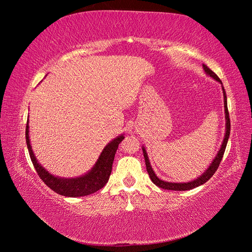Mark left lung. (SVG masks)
Returning <instances> with one entry per match:
<instances>
[{
	"label": "left lung",
	"mask_w": 252,
	"mask_h": 252,
	"mask_svg": "<svg viewBox=\"0 0 252 252\" xmlns=\"http://www.w3.org/2000/svg\"><path fill=\"white\" fill-rule=\"evenodd\" d=\"M203 68L205 72L207 73L208 75H210L211 78H213L215 80H217L218 82H220V84H223L222 81L220 80V78L218 75L213 72L210 68L207 67V65H203ZM223 94H224V107H225V114H226V134H225V138L223 140V144L222 146H220V149L219 150V154L217 155L216 158L213 159V162L211 163V165L209 166V168L206 170L203 175H201L200 178H197L196 180L192 181V182H189V183H169V182H164L162 180H159L156 173L152 170L150 163H149V159L146 154V150L143 148V154H144V158H145V163H146V169L147 172L149 174V178L151 179V181L154 182V184H156L157 186H158L159 188H164L167 190H178V191H183V190H189V189H193L195 187H199L204 183L207 182L213 174L216 173L218 167L220 164V161H222L223 156H224V152L227 146V142L228 139H229V134H230V118H229V112H228V107H227V96H226V93H225V89L223 87Z\"/></svg>",
	"instance_id": "8db88e82"
}]
</instances>
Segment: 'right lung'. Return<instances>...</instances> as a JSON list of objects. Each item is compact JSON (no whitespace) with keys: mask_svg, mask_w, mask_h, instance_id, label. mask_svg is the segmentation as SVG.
Listing matches in <instances>:
<instances>
[{"mask_svg":"<svg viewBox=\"0 0 252 252\" xmlns=\"http://www.w3.org/2000/svg\"><path fill=\"white\" fill-rule=\"evenodd\" d=\"M29 126H28V120L26 125V143L27 148L29 151L30 158L34 166L36 173L39 174V177L42 179V181L46 184L53 191L64 195V196H83L88 195L90 193H94L97 190L103 188L106 183L108 182L110 173L112 170V163L114 159V155L119 147V144L123 141L124 136L120 135L117 139H114L112 142H110L107 146H106L101 154L100 158H98L96 164L87 174L83 175L81 178L77 179H61L56 178L48 173V171L45 170L43 167L37 163L36 158L33 155L32 146H30L29 142Z\"/></svg>","mask_w":252,"mask_h":252,"instance_id":"right-lung-1","label":"right lung"}]
</instances>
